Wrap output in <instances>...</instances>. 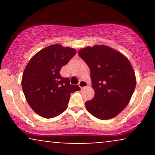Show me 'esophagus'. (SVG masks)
<instances>
[{
	"label": "esophagus",
	"instance_id": "obj_1",
	"mask_svg": "<svg viewBox=\"0 0 155 155\" xmlns=\"http://www.w3.org/2000/svg\"><path fill=\"white\" fill-rule=\"evenodd\" d=\"M78 84H79L80 88H81V89L84 87H86L88 86V83L86 81H84V80H80Z\"/></svg>",
	"mask_w": 155,
	"mask_h": 155
}]
</instances>
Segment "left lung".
I'll use <instances>...</instances> for the list:
<instances>
[{"label":"left lung","instance_id":"8db88e82","mask_svg":"<svg viewBox=\"0 0 155 155\" xmlns=\"http://www.w3.org/2000/svg\"><path fill=\"white\" fill-rule=\"evenodd\" d=\"M90 70L95 96L85 103L87 110L100 120H110L127 106L136 85L130 62L120 51L106 45L78 51Z\"/></svg>","mask_w":155,"mask_h":155}]
</instances>
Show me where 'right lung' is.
I'll return each instance as SVG.
<instances>
[{
    "label": "right lung",
    "mask_w": 155,
    "mask_h": 155,
    "mask_svg": "<svg viewBox=\"0 0 155 155\" xmlns=\"http://www.w3.org/2000/svg\"><path fill=\"white\" fill-rule=\"evenodd\" d=\"M76 51L71 47L53 44L37 52L27 64L22 87L27 102L39 116L55 117L66 110L71 93L81 90L60 76V69Z\"/></svg>",
    "instance_id": "add662e5"
}]
</instances>
